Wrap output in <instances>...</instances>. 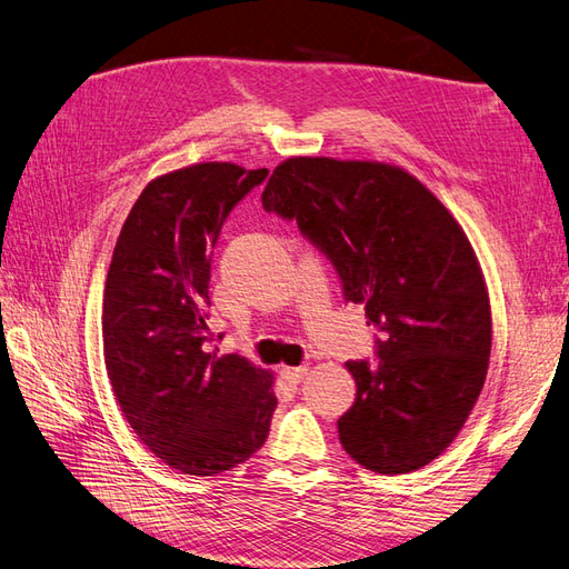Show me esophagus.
Instances as JSON below:
<instances>
[{
  "instance_id": "34e87169",
  "label": "esophagus",
  "mask_w": 569,
  "mask_h": 569,
  "mask_svg": "<svg viewBox=\"0 0 569 569\" xmlns=\"http://www.w3.org/2000/svg\"><path fill=\"white\" fill-rule=\"evenodd\" d=\"M282 375L287 377V380L289 382H301L303 380V377L308 375V368L306 366H299V368H282Z\"/></svg>"
}]
</instances>
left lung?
<instances>
[{"label":"left lung","mask_w":569,"mask_h":569,"mask_svg":"<svg viewBox=\"0 0 569 569\" xmlns=\"http://www.w3.org/2000/svg\"><path fill=\"white\" fill-rule=\"evenodd\" d=\"M261 199L330 256L343 297L382 332L377 363H347L356 401L337 422L343 451L380 475L432 462L475 408L491 353L489 289L460 222L382 161L291 157Z\"/></svg>","instance_id":"left-lung-1"}]
</instances>
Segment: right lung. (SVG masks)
Masks as SVG:
<instances>
[{
    "label": "right lung",
    "mask_w": 569,
    "mask_h": 569,
    "mask_svg": "<svg viewBox=\"0 0 569 569\" xmlns=\"http://www.w3.org/2000/svg\"><path fill=\"white\" fill-rule=\"evenodd\" d=\"M268 176L203 161L153 178L111 256L101 308L107 372L126 420L153 456L184 475H218L270 432V370L211 351V249L232 206Z\"/></svg>",
    "instance_id": "1"
}]
</instances>
